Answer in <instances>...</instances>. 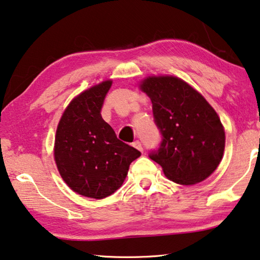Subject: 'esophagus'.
Segmentation results:
<instances>
[{
  "label": "esophagus",
  "mask_w": 260,
  "mask_h": 260,
  "mask_svg": "<svg viewBox=\"0 0 260 260\" xmlns=\"http://www.w3.org/2000/svg\"><path fill=\"white\" fill-rule=\"evenodd\" d=\"M132 144H133V147H134V148H136V149H138V150H140L141 152H142V151H143V147H142V143H141V142H140V141H138V140H136V141H134V142H133V143H132Z\"/></svg>",
  "instance_id": "34e87169"
}]
</instances>
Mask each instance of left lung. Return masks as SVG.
<instances>
[{
  "instance_id": "left-lung-1",
  "label": "left lung",
  "mask_w": 260,
  "mask_h": 260,
  "mask_svg": "<svg viewBox=\"0 0 260 260\" xmlns=\"http://www.w3.org/2000/svg\"><path fill=\"white\" fill-rule=\"evenodd\" d=\"M141 89L152 102L161 141L149 157L179 184L205 180L217 169L225 149V131L217 112L199 91L175 77H149Z\"/></svg>"
}]
</instances>
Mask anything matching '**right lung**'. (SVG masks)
I'll return each mask as SVG.
<instances>
[{
    "label": "right lung",
    "mask_w": 260,
    "mask_h": 260,
    "mask_svg": "<svg viewBox=\"0 0 260 260\" xmlns=\"http://www.w3.org/2000/svg\"><path fill=\"white\" fill-rule=\"evenodd\" d=\"M112 81L78 95L61 116L55 138V160L73 191L102 200L119 189L131 162L141 152L118 140L101 116Z\"/></svg>",
    "instance_id": "1"
}]
</instances>
